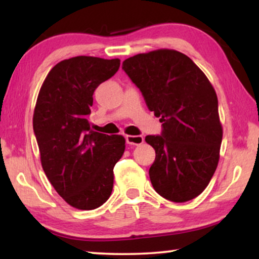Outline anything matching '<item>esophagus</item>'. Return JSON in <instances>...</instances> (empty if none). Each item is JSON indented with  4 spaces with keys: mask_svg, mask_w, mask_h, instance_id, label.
<instances>
[{
    "mask_svg": "<svg viewBox=\"0 0 259 259\" xmlns=\"http://www.w3.org/2000/svg\"><path fill=\"white\" fill-rule=\"evenodd\" d=\"M126 143L128 145H141L144 143V138L141 136H126Z\"/></svg>",
    "mask_w": 259,
    "mask_h": 259,
    "instance_id": "obj_1",
    "label": "esophagus"
}]
</instances>
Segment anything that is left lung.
I'll use <instances>...</instances> for the list:
<instances>
[{
    "instance_id": "1",
    "label": "left lung",
    "mask_w": 259,
    "mask_h": 259,
    "mask_svg": "<svg viewBox=\"0 0 259 259\" xmlns=\"http://www.w3.org/2000/svg\"><path fill=\"white\" fill-rule=\"evenodd\" d=\"M122 69L162 122L161 136L145 138L155 150L150 167L154 190L175 203L198 197L217 168L223 139L213 86L189 56L175 49L131 56Z\"/></svg>"
}]
</instances>
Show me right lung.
<instances>
[{
	"mask_svg": "<svg viewBox=\"0 0 259 259\" xmlns=\"http://www.w3.org/2000/svg\"><path fill=\"white\" fill-rule=\"evenodd\" d=\"M119 67V59L63 60L38 92L33 127L42 168L56 192L77 210H94L108 199L113 168L125 152V138L93 132L87 120L94 91Z\"/></svg>",
	"mask_w": 259,
	"mask_h": 259,
	"instance_id": "right-lung-1",
	"label": "right lung"
}]
</instances>
